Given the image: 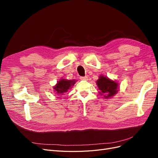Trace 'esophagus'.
<instances>
[{
    "mask_svg": "<svg viewBox=\"0 0 158 158\" xmlns=\"http://www.w3.org/2000/svg\"><path fill=\"white\" fill-rule=\"evenodd\" d=\"M80 79L82 80H88V78L87 77V76H81Z\"/></svg>",
    "mask_w": 158,
    "mask_h": 158,
    "instance_id": "1",
    "label": "esophagus"
}]
</instances>
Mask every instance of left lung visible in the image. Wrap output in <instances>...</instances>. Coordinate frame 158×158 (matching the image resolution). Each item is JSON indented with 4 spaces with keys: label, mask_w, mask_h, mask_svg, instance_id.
<instances>
[{
    "label": "left lung",
    "mask_w": 158,
    "mask_h": 158,
    "mask_svg": "<svg viewBox=\"0 0 158 158\" xmlns=\"http://www.w3.org/2000/svg\"><path fill=\"white\" fill-rule=\"evenodd\" d=\"M97 85L99 89V93L104 95V98H111L118 92V84L114 81L102 76L97 81Z\"/></svg>",
    "instance_id": "obj_1"
}]
</instances>
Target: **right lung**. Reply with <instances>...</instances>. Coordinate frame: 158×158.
<instances>
[{
    "label": "right lung",
    "mask_w": 158,
    "mask_h": 158,
    "mask_svg": "<svg viewBox=\"0 0 158 158\" xmlns=\"http://www.w3.org/2000/svg\"><path fill=\"white\" fill-rule=\"evenodd\" d=\"M75 83V80H60L59 82H57L56 85L54 87V89L56 94H63L68 91V89Z\"/></svg>",
    "instance_id": "right-lung-1"
}]
</instances>
